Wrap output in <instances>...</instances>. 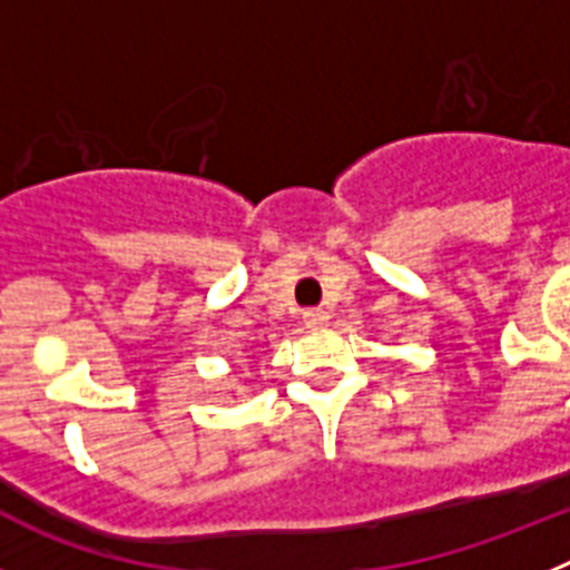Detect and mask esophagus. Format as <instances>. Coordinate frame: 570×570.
I'll return each mask as SVG.
<instances>
[{
	"label": "esophagus",
	"instance_id": "1",
	"mask_svg": "<svg viewBox=\"0 0 570 570\" xmlns=\"http://www.w3.org/2000/svg\"><path fill=\"white\" fill-rule=\"evenodd\" d=\"M328 311H322V308H311V311H305V314H302V322H305V325H308V328H325V325H328Z\"/></svg>",
	"mask_w": 570,
	"mask_h": 570
}]
</instances>
